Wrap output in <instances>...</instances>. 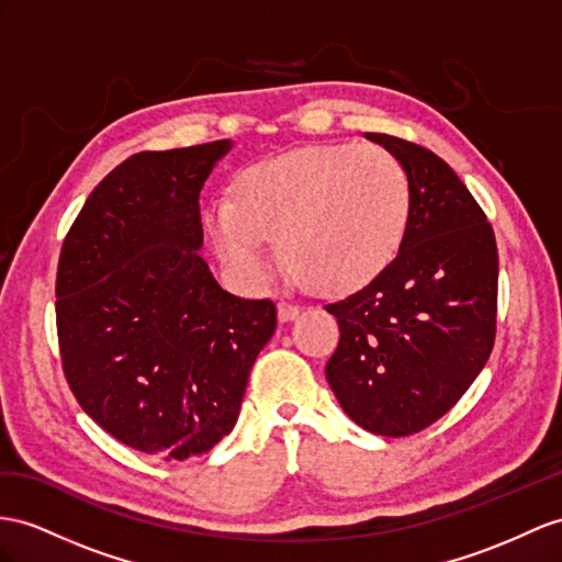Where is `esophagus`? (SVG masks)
Listing matches in <instances>:
<instances>
[{"label": "esophagus", "mask_w": 562, "mask_h": 562, "mask_svg": "<svg viewBox=\"0 0 562 562\" xmlns=\"http://www.w3.org/2000/svg\"><path fill=\"white\" fill-rule=\"evenodd\" d=\"M299 313H301V308L296 304H290V301H280V304H278V318H280V323L294 321Z\"/></svg>", "instance_id": "obj_1"}]
</instances>
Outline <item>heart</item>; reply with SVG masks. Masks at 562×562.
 Here are the masks:
<instances>
[{
  "instance_id": "obj_1",
  "label": "heart",
  "mask_w": 562,
  "mask_h": 562,
  "mask_svg": "<svg viewBox=\"0 0 562 562\" xmlns=\"http://www.w3.org/2000/svg\"><path fill=\"white\" fill-rule=\"evenodd\" d=\"M411 184L378 144H318L241 172L235 196L211 201L206 225L223 263L247 282L270 268L268 237L308 290L344 294L390 266L404 239Z\"/></svg>"
}]
</instances>
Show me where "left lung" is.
<instances>
[{
    "mask_svg": "<svg viewBox=\"0 0 562 562\" xmlns=\"http://www.w3.org/2000/svg\"><path fill=\"white\" fill-rule=\"evenodd\" d=\"M366 137L404 166L411 213L390 266L325 306L341 333L325 378L356 425L408 437L449 413L488 361L498 254L484 211L449 164L420 144Z\"/></svg>",
    "mask_w": 562,
    "mask_h": 562,
    "instance_id": "8db88e82",
    "label": "left lung"
}]
</instances>
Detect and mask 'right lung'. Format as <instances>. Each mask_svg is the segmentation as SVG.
<instances>
[{"label":"right lung","instance_id":"obj_1","mask_svg":"<svg viewBox=\"0 0 562 562\" xmlns=\"http://www.w3.org/2000/svg\"><path fill=\"white\" fill-rule=\"evenodd\" d=\"M233 149L142 151L113 168L68 229L56 329L70 392L113 439L164 460L233 431L256 356L276 333L270 299H239L204 258L199 194Z\"/></svg>","mask_w":562,"mask_h":562}]
</instances>
